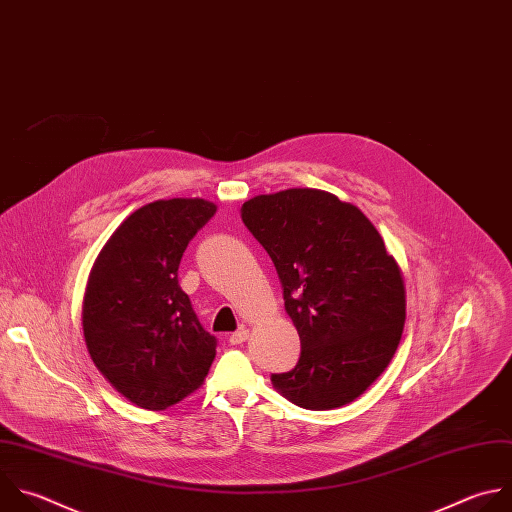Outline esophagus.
I'll return each instance as SVG.
<instances>
[{
    "instance_id": "34e87169",
    "label": "esophagus",
    "mask_w": 512,
    "mask_h": 512,
    "mask_svg": "<svg viewBox=\"0 0 512 512\" xmlns=\"http://www.w3.org/2000/svg\"><path fill=\"white\" fill-rule=\"evenodd\" d=\"M247 337H249V329H247V327H241V329H237L235 333L229 335V344H231V346H239V344L247 342Z\"/></svg>"
}]
</instances>
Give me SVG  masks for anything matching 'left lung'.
Here are the masks:
<instances>
[{"label": "left lung", "mask_w": 512, "mask_h": 512, "mask_svg": "<svg viewBox=\"0 0 512 512\" xmlns=\"http://www.w3.org/2000/svg\"><path fill=\"white\" fill-rule=\"evenodd\" d=\"M241 219L269 253L299 339L297 366L273 388L307 410L362 396L394 358L406 321L400 265L372 221L319 189L259 195Z\"/></svg>", "instance_id": "8db88e82"}]
</instances>
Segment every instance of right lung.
<instances>
[{"instance_id": "1", "label": "right lung", "mask_w": 512, "mask_h": 512, "mask_svg": "<svg viewBox=\"0 0 512 512\" xmlns=\"http://www.w3.org/2000/svg\"><path fill=\"white\" fill-rule=\"evenodd\" d=\"M217 213L205 199L154 201L122 221L88 277L82 327L98 372L128 402L166 410L203 386L217 339L179 285L189 241Z\"/></svg>"}]
</instances>
